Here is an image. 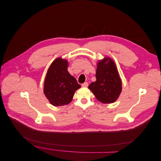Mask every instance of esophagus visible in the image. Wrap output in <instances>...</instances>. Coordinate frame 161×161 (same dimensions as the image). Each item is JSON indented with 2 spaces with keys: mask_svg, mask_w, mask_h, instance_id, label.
<instances>
[{
  "mask_svg": "<svg viewBox=\"0 0 161 161\" xmlns=\"http://www.w3.org/2000/svg\"><path fill=\"white\" fill-rule=\"evenodd\" d=\"M82 86L84 87H87L88 86V83L87 82H84V84H82Z\"/></svg>",
  "mask_w": 161,
  "mask_h": 161,
  "instance_id": "34e87169",
  "label": "esophagus"
}]
</instances>
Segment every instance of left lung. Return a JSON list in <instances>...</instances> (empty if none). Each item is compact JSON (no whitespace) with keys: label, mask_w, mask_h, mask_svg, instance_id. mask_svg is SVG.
<instances>
[{"label":"left lung","mask_w":161,"mask_h":161,"mask_svg":"<svg viewBox=\"0 0 161 161\" xmlns=\"http://www.w3.org/2000/svg\"><path fill=\"white\" fill-rule=\"evenodd\" d=\"M96 80L88 88L98 101L103 103L115 102L122 91V81L114 61L108 57L97 63Z\"/></svg>","instance_id":"1"}]
</instances>
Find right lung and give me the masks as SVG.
Instances as JSON below:
<instances>
[{
  "label": "right lung",
  "instance_id": "right-lung-1",
  "mask_svg": "<svg viewBox=\"0 0 161 161\" xmlns=\"http://www.w3.org/2000/svg\"><path fill=\"white\" fill-rule=\"evenodd\" d=\"M67 59L56 58L49 67L44 84V93L54 106L69 104L75 92L80 87L74 77L67 70Z\"/></svg>",
  "mask_w": 161,
  "mask_h": 161
}]
</instances>
